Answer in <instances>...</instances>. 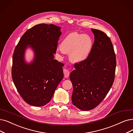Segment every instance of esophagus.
Masks as SVG:
<instances>
[{
    "mask_svg": "<svg viewBox=\"0 0 133 133\" xmlns=\"http://www.w3.org/2000/svg\"><path fill=\"white\" fill-rule=\"evenodd\" d=\"M63 72H64V77H65L67 78V77L69 76L70 72H69V70L66 69H64L63 70Z\"/></svg>",
    "mask_w": 133,
    "mask_h": 133,
    "instance_id": "esophagus-1",
    "label": "esophagus"
}]
</instances>
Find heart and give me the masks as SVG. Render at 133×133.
<instances>
[{
	"mask_svg": "<svg viewBox=\"0 0 133 133\" xmlns=\"http://www.w3.org/2000/svg\"><path fill=\"white\" fill-rule=\"evenodd\" d=\"M92 39L88 35L75 32L69 34L62 41L60 47L64 54H69V59L80 63L89 57L93 49Z\"/></svg>",
	"mask_w": 133,
	"mask_h": 133,
	"instance_id": "b5f03b06",
	"label": "heart"
}]
</instances>
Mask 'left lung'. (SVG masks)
Masks as SVG:
<instances>
[{
  "instance_id": "1",
  "label": "left lung",
  "mask_w": 133,
  "mask_h": 133,
  "mask_svg": "<svg viewBox=\"0 0 133 133\" xmlns=\"http://www.w3.org/2000/svg\"><path fill=\"white\" fill-rule=\"evenodd\" d=\"M91 30L94 41L91 54L85 61L75 63L70 74L72 104L83 111L94 109L107 96L114 81L116 66L110 39L102 31Z\"/></svg>"
}]
</instances>
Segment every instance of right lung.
<instances>
[{
    "label": "right lung",
    "instance_id": "right-lung-1",
    "mask_svg": "<svg viewBox=\"0 0 133 133\" xmlns=\"http://www.w3.org/2000/svg\"><path fill=\"white\" fill-rule=\"evenodd\" d=\"M61 27L54 24H37L21 37L12 56L11 75L15 86L25 102L42 107L50 102L63 78L64 64L54 59ZM28 47L35 53L27 63L24 55Z\"/></svg>",
    "mask_w": 133,
    "mask_h": 133
}]
</instances>
